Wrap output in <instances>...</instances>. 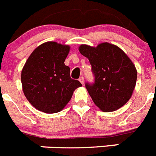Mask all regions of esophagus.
Returning <instances> with one entry per match:
<instances>
[{
  "instance_id": "obj_1",
  "label": "esophagus",
  "mask_w": 156,
  "mask_h": 156,
  "mask_svg": "<svg viewBox=\"0 0 156 156\" xmlns=\"http://www.w3.org/2000/svg\"><path fill=\"white\" fill-rule=\"evenodd\" d=\"M79 80H80V82L81 83H82V84H83V83H84V78H83V76H81Z\"/></svg>"
}]
</instances>
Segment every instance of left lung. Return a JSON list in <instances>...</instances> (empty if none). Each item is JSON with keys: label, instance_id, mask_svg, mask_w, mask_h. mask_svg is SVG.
Instances as JSON below:
<instances>
[{"label": "left lung", "instance_id": "obj_1", "mask_svg": "<svg viewBox=\"0 0 156 156\" xmlns=\"http://www.w3.org/2000/svg\"><path fill=\"white\" fill-rule=\"evenodd\" d=\"M79 51L89 59L94 74V83H86L94 103L105 112L124 105L133 94L137 76L136 67L126 54L108 42L97 47L81 44Z\"/></svg>", "mask_w": 156, "mask_h": 156}]
</instances>
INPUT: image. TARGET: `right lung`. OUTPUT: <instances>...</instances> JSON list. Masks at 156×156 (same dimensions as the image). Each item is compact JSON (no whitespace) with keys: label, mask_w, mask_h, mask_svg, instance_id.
Listing matches in <instances>:
<instances>
[{"label":"right lung","mask_w":156,"mask_h":156,"mask_svg":"<svg viewBox=\"0 0 156 156\" xmlns=\"http://www.w3.org/2000/svg\"><path fill=\"white\" fill-rule=\"evenodd\" d=\"M70 46L55 41L39 45L29 56L21 72L23 91L29 102L45 113L62 111L74 90L82 87L71 79L65 65Z\"/></svg>","instance_id":"1"}]
</instances>
